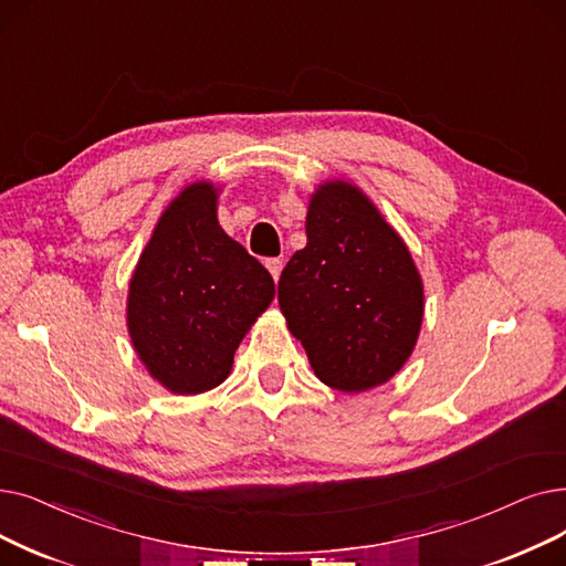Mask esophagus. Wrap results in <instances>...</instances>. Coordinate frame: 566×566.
<instances>
[{
	"mask_svg": "<svg viewBox=\"0 0 566 566\" xmlns=\"http://www.w3.org/2000/svg\"><path fill=\"white\" fill-rule=\"evenodd\" d=\"M265 268H268V273L273 275V280L277 282V280H280V273H282V259H268V261H265Z\"/></svg>",
	"mask_w": 566,
	"mask_h": 566,
	"instance_id": "1",
	"label": "esophagus"
}]
</instances>
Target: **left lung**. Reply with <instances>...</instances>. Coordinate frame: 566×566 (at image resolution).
I'll use <instances>...</instances> for the list:
<instances>
[{"label": "left lung", "mask_w": 566, "mask_h": 566, "mask_svg": "<svg viewBox=\"0 0 566 566\" xmlns=\"http://www.w3.org/2000/svg\"><path fill=\"white\" fill-rule=\"evenodd\" d=\"M307 244L277 284L280 310L318 381L363 392L409 360L423 324V280L379 208L347 180L318 185L307 206Z\"/></svg>", "instance_id": "left-lung-1"}]
</instances>
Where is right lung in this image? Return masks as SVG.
Returning a JSON list of instances; mask_svg holds the SVG:
<instances>
[{"mask_svg":"<svg viewBox=\"0 0 566 566\" xmlns=\"http://www.w3.org/2000/svg\"><path fill=\"white\" fill-rule=\"evenodd\" d=\"M219 191L210 180L187 185L157 219L129 280L134 352L176 396L222 384L238 344L275 298L268 270L219 227Z\"/></svg>","mask_w":566,"mask_h":566,"instance_id":"right-lung-1","label":"right lung"}]
</instances>
